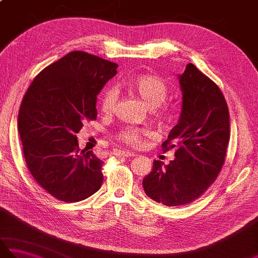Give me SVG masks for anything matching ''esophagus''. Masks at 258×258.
<instances>
[{"mask_svg": "<svg viewBox=\"0 0 258 258\" xmlns=\"http://www.w3.org/2000/svg\"><path fill=\"white\" fill-rule=\"evenodd\" d=\"M114 155L117 156V157H132V156H135L136 154H134V153H131V152H127V151H122V150H117L114 152Z\"/></svg>", "mask_w": 258, "mask_h": 258, "instance_id": "1", "label": "esophagus"}]
</instances>
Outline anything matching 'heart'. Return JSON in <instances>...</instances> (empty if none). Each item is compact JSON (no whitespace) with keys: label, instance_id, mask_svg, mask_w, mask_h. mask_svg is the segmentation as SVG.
I'll list each match as a JSON object with an SVG mask.
<instances>
[{"label":"heart","instance_id":"obj_1","mask_svg":"<svg viewBox=\"0 0 258 258\" xmlns=\"http://www.w3.org/2000/svg\"><path fill=\"white\" fill-rule=\"evenodd\" d=\"M131 86H132V90L136 94L144 101L146 105L152 109L162 105L168 96V89L166 84L154 75H141L132 82ZM117 97L118 92L116 87L111 86L104 91L100 100L101 111L105 114L113 112L115 105H116ZM158 115L163 119H168L171 116L165 108H161ZM149 135V131L136 127H125L115 135V139L128 146L138 147L142 144L144 136Z\"/></svg>","mask_w":258,"mask_h":258}]
</instances>
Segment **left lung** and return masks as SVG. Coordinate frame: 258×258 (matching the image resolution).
I'll return each mask as SVG.
<instances>
[{
    "label": "left lung",
    "mask_w": 258,
    "mask_h": 258,
    "mask_svg": "<svg viewBox=\"0 0 258 258\" xmlns=\"http://www.w3.org/2000/svg\"><path fill=\"white\" fill-rule=\"evenodd\" d=\"M183 94L178 123L162 144L174 149L168 165L153 162L143 179L146 195L166 206H182L197 200L215 182L226 156L229 142V113L222 91L188 63L178 75Z\"/></svg>",
    "instance_id": "8db88e82"
}]
</instances>
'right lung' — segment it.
<instances>
[{
    "label": "right lung",
    "mask_w": 258,
    "mask_h": 258,
    "mask_svg": "<svg viewBox=\"0 0 258 258\" xmlns=\"http://www.w3.org/2000/svg\"><path fill=\"white\" fill-rule=\"evenodd\" d=\"M117 68L86 52H70L41 71L23 97L18 128L27 168L59 201H83L103 183V162L80 150L76 133L96 119V96Z\"/></svg>",
    "instance_id": "1"
}]
</instances>
